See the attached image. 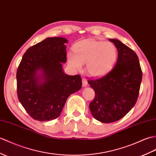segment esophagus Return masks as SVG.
<instances>
[{"mask_svg": "<svg viewBox=\"0 0 156 156\" xmlns=\"http://www.w3.org/2000/svg\"><path fill=\"white\" fill-rule=\"evenodd\" d=\"M87 86H88V82L85 78H82V86L86 87Z\"/></svg>", "mask_w": 156, "mask_h": 156, "instance_id": "esophagus-1", "label": "esophagus"}]
</instances>
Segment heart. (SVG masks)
Instances as JSON below:
<instances>
[{
    "label": "heart",
    "instance_id": "heart-1",
    "mask_svg": "<svg viewBox=\"0 0 156 156\" xmlns=\"http://www.w3.org/2000/svg\"><path fill=\"white\" fill-rule=\"evenodd\" d=\"M118 50L112 42L83 40L76 43L74 52H68L66 58L70 66L80 70L86 62V72L90 76L100 78L106 75L116 62Z\"/></svg>",
    "mask_w": 156,
    "mask_h": 156
}]
</instances>
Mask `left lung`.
<instances>
[{"mask_svg": "<svg viewBox=\"0 0 156 156\" xmlns=\"http://www.w3.org/2000/svg\"><path fill=\"white\" fill-rule=\"evenodd\" d=\"M109 41L118 50V60L109 73L95 80H88L95 91L89 104L97 120L112 123L120 119L134 106L138 97L142 72L134 51L116 38Z\"/></svg>", "mask_w": 156, "mask_h": 156, "instance_id": "left-lung-1", "label": "left lung"}]
</instances>
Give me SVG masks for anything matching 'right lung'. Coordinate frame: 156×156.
<instances>
[{
  "mask_svg": "<svg viewBox=\"0 0 156 156\" xmlns=\"http://www.w3.org/2000/svg\"><path fill=\"white\" fill-rule=\"evenodd\" d=\"M66 43L63 37L46 38L27 50L18 68V98L36 120L57 118L68 96L82 88L80 76L64 72Z\"/></svg>",
  "mask_w": 156,
  "mask_h": 156,
  "instance_id": "obj_1",
  "label": "right lung"
}]
</instances>
